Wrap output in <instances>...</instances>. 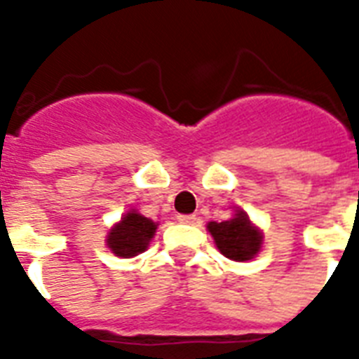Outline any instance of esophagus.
<instances>
[{"mask_svg": "<svg viewBox=\"0 0 359 359\" xmlns=\"http://www.w3.org/2000/svg\"><path fill=\"white\" fill-rule=\"evenodd\" d=\"M177 219H179L180 224H188V225L196 224L197 222V218L194 216V214H179V216H177Z\"/></svg>", "mask_w": 359, "mask_h": 359, "instance_id": "obj_1", "label": "esophagus"}]
</instances>
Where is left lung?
Returning a JSON list of instances; mask_svg holds the SVG:
<instances>
[{
	"label": "left lung",
	"instance_id": "obj_1",
	"mask_svg": "<svg viewBox=\"0 0 359 359\" xmlns=\"http://www.w3.org/2000/svg\"><path fill=\"white\" fill-rule=\"evenodd\" d=\"M207 231L214 238L219 253L231 261H251L262 250L264 235L261 227H257L242 208H238L233 218L225 222H208Z\"/></svg>",
	"mask_w": 359,
	"mask_h": 359
}]
</instances>
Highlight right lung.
<instances>
[{
    "label": "right lung",
    "mask_w": 359,
    "mask_h": 359,
    "mask_svg": "<svg viewBox=\"0 0 359 359\" xmlns=\"http://www.w3.org/2000/svg\"><path fill=\"white\" fill-rule=\"evenodd\" d=\"M158 222L145 218L135 208H130L123 218L114 224L106 235V245L115 257L132 259L149 248L158 229Z\"/></svg>",
    "instance_id": "right-lung-1"
}]
</instances>
